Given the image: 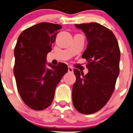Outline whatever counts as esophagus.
I'll list each match as a JSON object with an SVG mask.
<instances>
[{
	"mask_svg": "<svg viewBox=\"0 0 133 133\" xmlns=\"http://www.w3.org/2000/svg\"><path fill=\"white\" fill-rule=\"evenodd\" d=\"M68 72H70V73H72L73 72V68H72V67L68 66Z\"/></svg>",
	"mask_w": 133,
	"mask_h": 133,
	"instance_id": "esophagus-1",
	"label": "esophagus"
}]
</instances>
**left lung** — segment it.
I'll return each mask as SVG.
<instances>
[{
  "label": "left lung",
  "mask_w": 133,
  "mask_h": 133,
  "mask_svg": "<svg viewBox=\"0 0 133 133\" xmlns=\"http://www.w3.org/2000/svg\"><path fill=\"white\" fill-rule=\"evenodd\" d=\"M86 35L87 46L82 58L89 72L74 69L76 80L72 87V102L78 111L91 114L105 105L114 91L119 73L120 50L111 30L96 22L75 24Z\"/></svg>",
  "instance_id": "8db88e82"
}]
</instances>
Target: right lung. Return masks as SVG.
I'll return each mask as SVG.
<instances>
[{"instance_id": "obj_1", "label": "right lung", "mask_w": 133, "mask_h": 133, "mask_svg": "<svg viewBox=\"0 0 133 133\" xmlns=\"http://www.w3.org/2000/svg\"><path fill=\"white\" fill-rule=\"evenodd\" d=\"M61 29L57 24H37L22 32L14 48L17 88L23 102L33 110H44L51 104L56 87L68 70L63 63L46 67L47 54Z\"/></svg>"}]
</instances>
